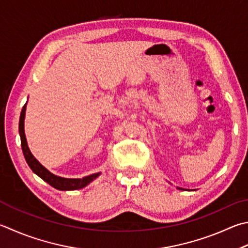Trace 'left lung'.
<instances>
[{
    "mask_svg": "<svg viewBox=\"0 0 248 248\" xmlns=\"http://www.w3.org/2000/svg\"><path fill=\"white\" fill-rule=\"evenodd\" d=\"M178 188V190H182V191H184V188H182V187H177ZM186 191H190V190H186ZM193 191H194V190H193Z\"/></svg>",
    "mask_w": 248,
    "mask_h": 248,
    "instance_id": "1",
    "label": "left lung"
}]
</instances>
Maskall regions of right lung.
I'll return each mask as SVG.
<instances>
[{
    "mask_svg": "<svg viewBox=\"0 0 248 248\" xmlns=\"http://www.w3.org/2000/svg\"><path fill=\"white\" fill-rule=\"evenodd\" d=\"M26 108H27V103L25 106L22 107L20 118H19V136H20V141H21V148L22 153H24L25 159L27 164L29 165V167L33 172L39 175L40 178L44 180L49 186L57 188L60 191H75V190H80V188H83L88 186V184L91 183L93 180H95L101 172L93 173L87 175L82 179H69V178H62L58 177V175L52 173L51 171H48L44 166L39 163V160L35 158L32 155V153L30 152L28 143H27L26 134H25V116H26Z\"/></svg>",
    "mask_w": 248,
    "mask_h": 248,
    "instance_id": "obj_1",
    "label": "right lung"
}]
</instances>
